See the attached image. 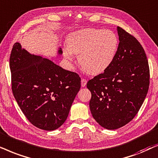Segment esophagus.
<instances>
[{
  "instance_id": "1",
  "label": "esophagus",
  "mask_w": 158,
  "mask_h": 158,
  "mask_svg": "<svg viewBox=\"0 0 158 158\" xmlns=\"http://www.w3.org/2000/svg\"><path fill=\"white\" fill-rule=\"evenodd\" d=\"M87 80H86V79H81V87H85L86 85H87Z\"/></svg>"
}]
</instances>
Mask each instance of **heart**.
Returning a JSON list of instances; mask_svg holds the SVG:
<instances>
[{"label":"heart","mask_w":158,"mask_h":158,"mask_svg":"<svg viewBox=\"0 0 158 158\" xmlns=\"http://www.w3.org/2000/svg\"><path fill=\"white\" fill-rule=\"evenodd\" d=\"M64 57L69 62L73 54L79 55L78 60L89 74L102 73L112 64L116 55L118 39L109 29H84L72 32L67 37Z\"/></svg>","instance_id":"1"}]
</instances>
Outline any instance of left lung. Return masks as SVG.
<instances>
[{
    "mask_svg": "<svg viewBox=\"0 0 158 158\" xmlns=\"http://www.w3.org/2000/svg\"><path fill=\"white\" fill-rule=\"evenodd\" d=\"M119 44L112 64L87 82L90 111L101 127L121 128L134 118L148 94L150 69L142 46L117 27Z\"/></svg>",
    "mask_w": 158,
    "mask_h": 158,
    "instance_id": "8db88e82",
    "label": "left lung"
}]
</instances>
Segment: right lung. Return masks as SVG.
Here are the masks:
<instances>
[{"label": "right lung", "mask_w": 158, "mask_h": 158, "mask_svg": "<svg viewBox=\"0 0 158 158\" xmlns=\"http://www.w3.org/2000/svg\"><path fill=\"white\" fill-rule=\"evenodd\" d=\"M62 53L58 48V56ZM9 64L14 96L27 118L40 129H58L80 89L79 75L49 58L31 54L19 43L13 46Z\"/></svg>", "instance_id": "right-lung-1"}]
</instances>
